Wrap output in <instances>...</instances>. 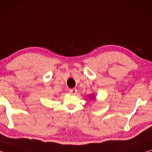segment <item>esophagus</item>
Returning a JSON list of instances; mask_svg holds the SVG:
<instances>
[{
  "label": "esophagus",
  "mask_w": 152,
  "mask_h": 152,
  "mask_svg": "<svg viewBox=\"0 0 152 152\" xmlns=\"http://www.w3.org/2000/svg\"><path fill=\"white\" fill-rule=\"evenodd\" d=\"M70 92L71 94H76V92H77V89L76 88H72V89H70Z\"/></svg>",
  "instance_id": "esophagus-1"
}]
</instances>
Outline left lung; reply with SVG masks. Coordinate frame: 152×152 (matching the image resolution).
<instances>
[{
  "instance_id": "left-lung-1",
  "label": "left lung",
  "mask_w": 152,
  "mask_h": 152,
  "mask_svg": "<svg viewBox=\"0 0 152 152\" xmlns=\"http://www.w3.org/2000/svg\"><path fill=\"white\" fill-rule=\"evenodd\" d=\"M88 98H89L90 99L93 100V101H95V99H96V96H95L94 94H90L89 95Z\"/></svg>"
}]
</instances>
